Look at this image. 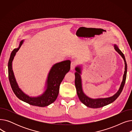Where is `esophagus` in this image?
I'll list each match as a JSON object with an SVG mask.
<instances>
[{
    "instance_id": "esophagus-1",
    "label": "esophagus",
    "mask_w": 132,
    "mask_h": 132,
    "mask_svg": "<svg viewBox=\"0 0 132 132\" xmlns=\"http://www.w3.org/2000/svg\"><path fill=\"white\" fill-rule=\"evenodd\" d=\"M77 61H73L71 62V70H73L75 68V66H77Z\"/></svg>"
}]
</instances>
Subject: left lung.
I'll use <instances>...</instances> for the list:
<instances>
[{
    "mask_svg": "<svg viewBox=\"0 0 132 132\" xmlns=\"http://www.w3.org/2000/svg\"><path fill=\"white\" fill-rule=\"evenodd\" d=\"M114 49L118 53L121 55V56L123 59L125 61V72H124L123 80L121 83V85L120 86L119 90L114 95H113L112 97H110L106 98H98V99H92L86 96L82 92V86H81V77L80 75V74H81L80 69L79 67H77L75 68V70L77 71V72L75 73V85L76 89H77V93L80 101L88 107L91 108H102L105 105H107L113 102L120 95L122 91V89L123 88L125 84L126 79L127 65L125 60V56H124V54L119 49V48L118 47V46L116 45H114Z\"/></svg>",
    "mask_w": 132,
    "mask_h": 132,
    "instance_id": "obj_1",
    "label": "left lung"
}]
</instances>
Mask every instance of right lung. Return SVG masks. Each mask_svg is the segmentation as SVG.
I'll list each match as a JSON object with an SVG mask.
<instances>
[{
    "label": "right lung",
    "mask_w": 132,
    "mask_h": 132,
    "mask_svg": "<svg viewBox=\"0 0 132 132\" xmlns=\"http://www.w3.org/2000/svg\"><path fill=\"white\" fill-rule=\"evenodd\" d=\"M23 43L22 40L20 43L19 46L14 49L11 54L8 63L9 79L11 88L14 93L20 100L25 102L29 104L44 107L51 104L57 99L61 82L64 79L66 74L70 70L71 61L70 60H65L55 64L51 68L47 78V87L44 94L36 98L30 97L22 92L19 88L14 76L12 71V62L17 51L19 50L20 46Z\"/></svg>",
    "instance_id": "right-lung-1"
}]
</instances>
